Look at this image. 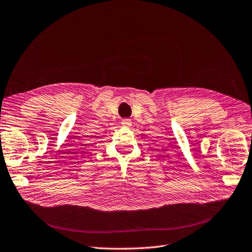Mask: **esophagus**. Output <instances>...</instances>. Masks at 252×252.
<instances>
[{
    "label": "esophagus",
    "instance_id": "34e87169",
    "mask_svg": "<svg viewBox=\"0 0 252 252\" xmlns=\"http://www.w3.org/2000/svg\"><path fill=\"white\" fill-rule=\"evenodd\" d=\"M121 125H123L124 126H132V121H131V119H128V118H126V119H123V121H121Z\"/></svg>",
    "mask_w": 252,
    "mask_h": 252
}]
</instances>
